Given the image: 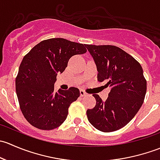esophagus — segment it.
<instances>
[{
  "mask_svg": "<svg viewBox=\"0 0 160 160\" xmlns=\"http://www.w3.org/2000/svg\"><path fill=\"white\" fill-rule=\"evenodd\" d=\"M80 94L81 97H84V96H87V95H88V93H87L84 90H80Z\"/></svg>",
  "mask_w": 160,
  "mask_h": 160,
  "instance_id": "obj_1",
  "label": "esophagus"
}]
</instances>
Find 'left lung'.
<instances>
[{
	"instance_id": "8db88e82",
	"label": "left lung",
	"mask_w": 160,
	"mask_h": 160,
	"mask_svg": "<svg viewBox=\"0 0 160 160\" xmlns=\"http://www.w3.org/2000/svg\"><path fill=\"white\" fill-rule=\"evenodd\" d=\"M96 64L98 79L111 87L105 101L93 94L96 106L87 111L89 122L98 130L114 132L135 117L144 101L146 80L141 65L114 46L86 45Z\"/></svg>"
}]
</instances>
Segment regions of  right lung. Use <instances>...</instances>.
<instances>
[{
	"label": "right lung",
	"mask_w": 160,
	"mask_h": 160,
	"mask_svg": "<svg viewBox=\"0 0 160 160\" xmlns=\"http://www.w3.org/2000/svg\"><path fill=\"white\" fill-rule=\"evenodd\" d=\"M86 45L62 38L44 40L23 58L15 80L16 93L24 117L34 127L52 130L62 125L69 107L80 97L77 88L54 90L58 73L74 55L87 52Z\"/></svg>",
	"instance_id": "obj_1"
}]
</instances>
